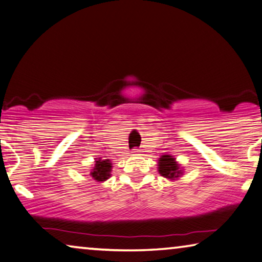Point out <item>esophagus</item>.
I'll return each instance as SVG.
<instances>
[{"label": "esophagus", "instance_id": "obj_1", "mask_svg": "<svg viewBox=\"0 0 262 262\" xmlns=\"http://www.w3.org/2000/svg\"><path fill=\"white\" fill-rule=\"evenodd\" d=\"M139 152H140L139 148H134V150H132V154H134V155H138Z\"/></svg>", "mask_w": 262, "mask_h": 262}]
</instances>
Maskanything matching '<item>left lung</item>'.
Returning <instances> with one entry per match:
<instances>
[{"label":"left lung","instance_id":"left-lung-1","mask_svg":"<svg viewBox=\"0 0 262 262\" xmlns=\"http://www.w3.org/2000/svg\"><path fill=\"white\" fill-rule=\"evenodd\" d=\"M158 171L165 178L171 180L178 179L183 174V170H180L179 164L176 162V158H173L170 155L160 157L158 160Z\"/></svg>","mask_w":262,"mask_h":262}]
</instances>
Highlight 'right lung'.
<instances>
[{
  "instance_id": "right-lung-1",
  "label": "right lung",
  "mask_w": 262,
  "mask_h": 262,
  "mask_svg": "<svg viewBox=\"0 0 262 262\" xmlns=\"http://www.w3.org/2000/svg\"><path fill=\"white\" fill-rule=\"evenodd\" d=\"M111 168L112 164L108 159H96L95 166L90 172V176L92 179L96 180V182H105L111 177Z\"/></svg>"
}]
</instances>
